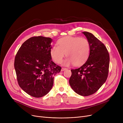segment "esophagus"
Listing matches in <instances>:
<instances>
[{
    "instance_id": "obj_1",
    "label": "esophagus",
    "mask_w": 123,
    "mask_h": 123,
    "mask_svg": "<svg viewBox=\"0 0 123 123\" xmlns=\"http://www.w3.org/2000/svg\"><path fill=\"white\" fill-rule=\"evenodd\" d=\"M67 69L65 68H61V71H65V70H66Z\"/></svg>"
}]
</instances>
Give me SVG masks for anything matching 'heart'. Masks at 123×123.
<instances>
[{
	"instance_id": "heart-1",
	"label": "heart",
	"mask_w": 123,
	"mask_h": 123,
	"mask_svg": "<svg viewBox=\"0 0 123 123\" xmlns=\"http://www.w3.org/2000/svg\"><path fill=\"white\" fill-rule=\"evenodd\" d=\"M57 45H54L50 50V55L57 63H60L64 56L68 57L63 62L65 66L74 64L79 66L84 63L89 56L91 46L89 41L85 38L67 36L58 41Z\"/></svg>"
}]
</instances>
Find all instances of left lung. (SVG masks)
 <instances>
[{
	"label": "left lung",
	"mask_w": 123,
	"mask_h": 123,
	"mask_svg": "<svg viewBox=\"0 0 123 123\" xmlns=\"http://www.w3.org/2000/svg\"><path fill=\"white\" fill-rule=\"evenodd\" d=\"M89 41L91 50L86 62L80 68L72 69L69 84L77 94L88 96L96 92L108 77L110 62L108 51L93 34L83 32Z\"/></svg>",
	"instance_id": "left-lung-1"
}]
</instances>
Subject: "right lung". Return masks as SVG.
Instances as JSON below:
<instances>
[{"label":"right lung","instance_id":"obj_1","mask_svg":"<svg viewBox=\"0 0 123 123\" xmlns=\"http://www.w3.org/2000/svg\"><path fill=\"white\" fill-rule=\"evenodd\" d=\"M52 42L49 37H31L22 44L15 58L14 68L19 86L35 98L49 92L54 76L61 69L52 61Z\"/></svg>","mask_w":123,"mask_h":123}]
</instances>
